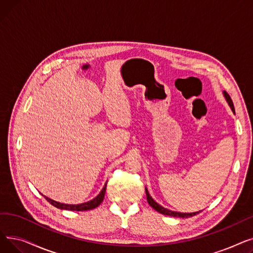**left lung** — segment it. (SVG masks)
Returning <instances> with one entry per match:
<instances>
[{
    "mask_svg": "<svg viewBox=\"0 0 253 253\" xmlns=\"http://www.w3.org/2000/svg\"><path fill=\"white\" fill-rule=\"evenodd\" d=\"M222 94H223V96H224L225 100H227L228 104L230 105L231 110H232L233 112H235L234 104H233V101H232V99H231L230 95H229L228 93L225 92V91H223V92H222ZM145 194H147V200H148V203L150 204V206H151V207H153L156 211H158L159 213H162V214H164V215L174 216V217H182V218H184V217H185V218H188V217H191V216H194V215L198 214L199 212H201V211H196V212H190V213H187V212H177V211H172V210H169V209H167V208H165V207L161 206L160 204H158V203L154 200V199L151 197V195H150V193H149V191H148V189H147V188H145Z\"/></svg>",
    "mask_w": 253,
    "mask_h": 253,
    "instance_id": "obj_1",
    "label": "left lung"
}]
</instances>
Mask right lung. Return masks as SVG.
I'll list each match as a JSON object with an SVG mask.
<instances>
[{"instance_id": "add662e5", "label": "right lung", "mask_w": 253, "mask_h": 253, "mask_svg": "<svg viewBox=\"0 0 253 253\" xmlns=\"http://www.w3.org/2000/svg\"><path fill=\"white\" fill-rule=\"evenodd\" d=\"M105 190H106V182L104 184V187L102 188V190L100 191V193L95 198H93L92 200H90L88 202L81 203V204H64V203H60V202L52 200V199H50L46 196H44V197L50 204H52L53 206L56 207V208L64 209V210H71V211H86V210L94 209V208H96L97 206L100 205V203L103 201Z\"/></svg>"}]
</instances>
